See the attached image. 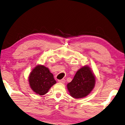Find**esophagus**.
<instances>
[{
    "label": "esophagus",
    "instance_id": "obj_1",
    "mask_svg": "<svg viewBox=\"0 0 125 125\" xmlns=\"http://www.w3.org/2000/svg\"><path fill=\"white\" fill-rule=\"evenodd\" d=\"M58 81H59V82L60 83H65L66 80L64 79H62V80H58Z\"/></svg>",
    "mask_w": 125,
    "mask_h": 125
}]
</instances>
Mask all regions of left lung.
I'll use <instances>...</instances> for the list:
<instances>
[{
    "mask_svg": "<svg viewBox=\"0 0 125 125\" xmlns=\"http://www.w3.org/2000/svg\"><path fill=\"white\" fill-rule=\"evenodd\" d=\"M95 85V76L88 65L81 67L71 82L67 83V88L73 98H85L93 90Z\"/></svg>",
    "mask_w": 125,
    "mask_h": 125,
    "instance_id": "left-lung-1",
    "label": "left lung"
}]
</instances>
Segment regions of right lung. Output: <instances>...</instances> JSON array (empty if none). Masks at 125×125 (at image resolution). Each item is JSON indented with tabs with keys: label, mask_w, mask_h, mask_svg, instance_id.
<instances>
[{
	"label": "right lung",
	"mask_w": 125,
	"mask_h": 125,
	"mask_svg": "<svg viewBox=\"0 0 125 125\" xmlns=\"http://www.w3.org/2000/svg\"><path fill=\"white\" fill-rule=\"evenodd\" d=\"M29 83L34 93L42 95L46 94L57 82L48 68L42 65H37L30 73Z\"/></svg>",
	"instance_id": "1"
}]
</instances>
